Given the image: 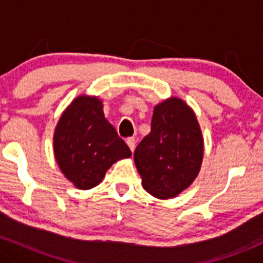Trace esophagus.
I'll list each match as a JSON object with an SVG mask.
<instances>
[{
    "label": "esophagus",
    "mask_w": 263,
    "mask_h": 263,
    "mask_svg": "<svg viewBox=\"0 0 263 263\" xmlns=\"http://www.w3.org/2000/svg\"><path fill=\"white\" fill-rule=\"evenodd\" d=\"M126 143H127V146L129 147V149H131L132 152H134L135 147H136V140H135V138L134 137L127 138V140H126Z\"/></svg>",
    "instance_id": "esophagus-1"
}]
</instances>
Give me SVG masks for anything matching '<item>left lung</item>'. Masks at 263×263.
Returning a JSON list of instances; mask_svg holds the SVG:
<instances>
[{
  "mask_svg": "<svg viewBox=\"0 0 263 263\" xmlns=\"http://www.w3.org/2000/svg\"><path fill=\"white\" fill-rule=\"evenodd\" d=\"M204 156V140L194 111L179 98L153 110L151 132L135 151L142 185L153 197L170 199L194 182Z\"/></svg>",
  "mask_w": 263,
  "mask_h": 263,
  "instance_id": "1",
  "label": "left lung"
}]
</instances>
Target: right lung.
<instances>
[{"mask_svg": "<svg viewBox=\"0 0 263 263\" xmlns=\"http://www.w3.org/2000/svg\"><path fill=\"white\" fill-rule=\"evenodd\" d=\"M53 147L62 173L83 190L98 185L115 162L132 155L105 119L102 101L87 95L74 99L60 116Z\"/></svg>", "mask_w": 263, "mask_h": 263, "instance_id": "right-lung-1", "label": "right lung"}]
</instances>
